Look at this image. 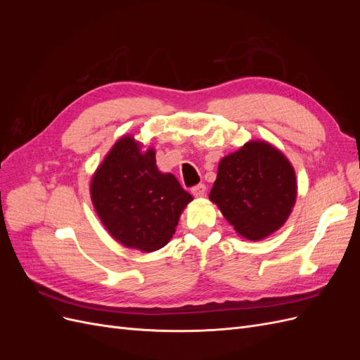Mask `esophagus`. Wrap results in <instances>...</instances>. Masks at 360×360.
<instances>
[{
    "label": "esophagus",
    "instance_id": "1",
    "mask_svg": "<svg viewBox=\"0 0 360 360\" xmlns=\"http://www.w3.org/2000/svg\"><path fill=\"white\" fill-rule=\"evenodd\" d=\"M192 195L195 198L204 197V195H205V184H197V186L192 188Z\"/></svg>",
    "mask_w": 360,
    "mask_h": 360
}]
</instances>
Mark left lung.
I'll list each match as a JSON object with an SVG mask.
<instances>
[{
	"instance_id": "left-lung-1",
	"label": "left lung",
	"mask_w": 360,
	"mask_h": 360,
	"mask_svg": "<svg viewBox=\"0 0 360 360\" xmlns=\"http://www.w3.org/2000/svg\"><path fill=\"white\" fill-rule=\"evenodd\" d=\"M297 197L290 160L266 141H249L222 158L210 191L213 201L237 234L263 240L285 224Z\"/></svg>"
}]
</instances>
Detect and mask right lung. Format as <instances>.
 <instances>
[{
  "label": "right lung",
  "instance_id": "add662e5",
  "mask_svg": "<svg viewBox=\"0 0 360 360\" xmlns=\"http://www.w3.org/2000/svg\"><path fill=\"white\" fill-rule=\"evenodd\" d=\"M91 201L106 231L126 248L153 252L176 233L192 201L172 174L156 167L153 148L134 136L120 138L91 179Z\"/></svg>",
  "mask_w": 360,
  "mask_h": 360
}]
</instances>
